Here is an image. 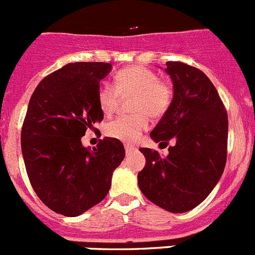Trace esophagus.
<instances>
[{"mask_svg": "<svg viewBox=\"0 0 255 255\" xmlns=\"http://www.w3.org/2000/svg\"><path fill=\"white\" fill-rule=\"evenodd\" d=\"M125 148H126V152L127 153H130L132 151L136 150V147H134V146H132V144H126Z\"/></svg>", "mask_w": 255, "mask_h": 255, "instance_id": "esophagus-1", "label": "esophagus"}]
</instances>
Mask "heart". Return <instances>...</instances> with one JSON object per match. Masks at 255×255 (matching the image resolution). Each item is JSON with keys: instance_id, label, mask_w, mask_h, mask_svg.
I'll use <instances>...</instances> for the list:
<instances>
[{"instance_id": "obj_1", "label": "heart", "mask_w": 255, "mask_h": 255, "mask_svg": "<svg viewBox=\"0 0 255 255\" xmlns=\"http://www.w3.org/2000/svg\"><path fill=\"white\" fill-rule=\"evenodd\" d=\"M133 94L130 109L134 113L121 116L105 126V134L123 142H134L150 126V118L159 119L170 108L173 90L160 81L153 71L143 66H128L118 71L114 85L102 82L98 89V104L105 116L116 111L119 95Z\"/></svg>"}]
</instances>
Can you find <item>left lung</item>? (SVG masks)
<instances>
[{
  "label": "left lung",
  "instance_id": "8db88e82",
  "mask_svg": "<svg viewBox=\"0 0 255 255\" xmlns=\"http://www.w3.org/2000/svg\"><path fill=\"white\" fill-rule=\"evenodd\" d=\"M173 81L170 108L151 138L160 144L174 139L161 157L157 151L139 148L146 165L138 187L147 199L173 213L197 207L216 187L228 156V113L211 80L183 62H166Z\"/></svg>",
  "mask_w": 255,
  "mask_h": 255
}]
</instances>
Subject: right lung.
Instances as JSON below:
<instances>
[{
  "instance_id": "1",
  "label": "right lung",
  "mask_w": 255,
  "mask_h": 255,
  "mask_svg": "<svg viewBox=\"0 0 255 255\" xmlns=\"http://www.w3.org/2000/svg\"><path fill=\"white\" fill-rule=\"evenodd\" d=\"M111 70L103 62L68 63L39 82L27 105L21 128L27 176L40 201L63 216H79L102 202L126 156L122 142L112 137L94 151L81 143L104 118L98 89Z\"/></svg>"
}]
</instances>
